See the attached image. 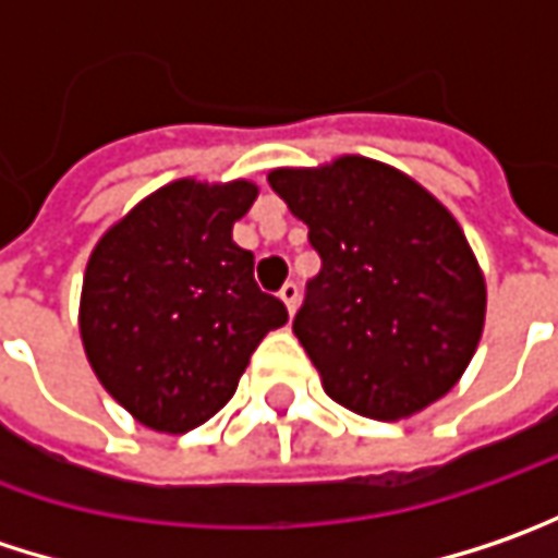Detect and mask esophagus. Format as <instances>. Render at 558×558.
<instances>
[{
	"label": "esophagus",
	"instance_id": "1",
	"mask_svg": "<svg viewBox=\"0 0 558 558\" xmlns=\"http://www.w3.org/2000/svg\"><path fill=\"white\" fill-rule=\"evenodd\" d=\"M280 300H283L287 312L293 315V312H296V306H300V287H296L293 280H287V283L280 287Z\"/></svg>",
	"mask_w": 558,
	"mask_h": 558
}]
</instances>
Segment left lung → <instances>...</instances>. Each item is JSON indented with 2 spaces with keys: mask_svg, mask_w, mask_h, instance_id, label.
I'll return each mask as SVG.
<instances>
[{
  "mask_svg": "<svg viewBox=\"0 0 558 558\" xmlns=\"http://www.w3.org/2000/svg\"><path fill=\"white\" fill-rule=\"evenodd\" d=\"M268 182L322 258L293 335L328 398L385 423L436 404L486 318V280L458 220L408 173L356 154L280 167Z\"/></svg>",
  "mask_w": 558,
  "mask_h": 558,
  "instance_id": "left-lung-1",
  "label": "left lung"
}]
</instances>
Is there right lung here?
Masks as SVG:
<instances>
[{"instance_id":"obj_1","label":"right lung","mask_w":558,"mask_h":558,"mask_svg":"<svg viewBox=\"0 0 558 558\" xmlns=\"http://www.w3.org/2000/svg\"><path fill=\"white\" fill-rule=\"evenodd\" d=\"M248 180H177L113 223L87 258L78 328L100 385L142 426L180 436L223 408L248 356L287 322L233 243Z\"/></svg>"}]
</instances>
